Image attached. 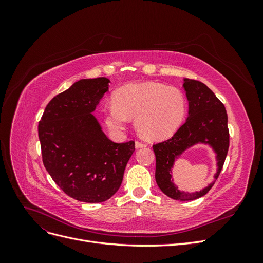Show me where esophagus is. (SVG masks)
Here are the masks:
<instances>
[{
  "instance_id": "esophagus-1",
  "label": "esophagus",
  "mask_w": 263,
  "mask_h": 263,
  "mask_svg": "<svg viewBox=\"0 0 263 263\" xmlns=\"http://www.w3.org/2000/svg\"><path fill=\"white\" fill-rule=\"evenodd\" d=\"M135 146H136V148H145V147H147V144H146V142L137 140L136 142H135Z\"/></svg>"
}]
</instances>
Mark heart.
Listing matches in <instances>:
<instances>
[{"label":"heart","instance_id":"b5f03b06","mask_svg":"<svg viewBox=\"0 0 263 263\" xmlns=\"http://www.w3.org/2000/svg\"><path fill=\"white\" fill-rule=\"evenodd\" d=\"M186 112L181 90L158 82L129 84L119 89L114 102L104 108L110 129L122 132L135 119L138 133L150 140L169 138L178 130Z\"/></svg>","mask_w":263,"mask_h":263}]
</instances>
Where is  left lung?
<instances>
[{"instance_id": "8db88e82", "label": "left lung", "mask_w": 263, "mask_h": 263, "mask_svg": "<svg viewBox=\"0 0 263 263\" xmlns=\"http://www.w3.org/2000/svg\"><path fill=\"white\" fill-rule=\"evenodd\" d=\"M184 90L189 100V117L173 136L154 145L156 155V182L162 192L173 200L191 201L205 195L213 184L193 194L181 192L171 181L174 160L183 151L198 142L209 144L217 154V179L229 148L228 118L225 106L204 83L185 79Z\"/></svg>"}]
</instances>
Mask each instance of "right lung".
<instances>
[{
    "mask_svg": "<svg viewBox=\"0 0 263 263\" xmlns=\"http://www.w3.org/2000/svg\"><path fill=\"white\" fill-rule=\"evenodd\" d=\"M108 82L104 77L76 82L48 103L38 125L46 170L63 192L80 202L112 197L135 151L134 140H109L92 115Z\"/></svg>",
    "mask_w": 263,
    "mask_h": 263,
    "instance_id": "add662e5",
    "label": "right lung"
}]
</instances>
